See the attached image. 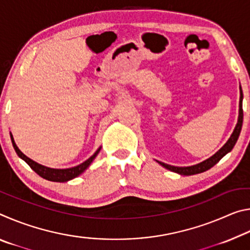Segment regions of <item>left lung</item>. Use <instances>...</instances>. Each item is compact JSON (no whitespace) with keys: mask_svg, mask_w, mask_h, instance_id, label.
I'll use <instances>...</instances> for the list:
<instances>
[{"mask_svg":"<svg viewBox=\"0 0 250 250\" xmlns=\"http://www.w3.org/2000/svg\"><path fill=\"white\" fill-rule=\"evenodd\" d=\"M240 89V99H239V116H238V122L235 126V130L232 134L230 135V138L228 139V141L225 143L221 150L217 151L213 156H210L209 159L205 160L204 162L198 163L196 166L193 167H173V166H168V164L159 162L161 166L164 167L167 170H171L175 173H179L181 175H193V174H198V173L205 172L207 170H209L211 167H214L215 164L219 162L224 155H226L228 152H230L232 150V147L236 145L237 140H238V137L240 134V131H242V126H243V118H244V112H243V90L242 88L239 87Z\"/></svg>","mask_w":250,"mask_h":250,"instance_id":"8db88e82","label":"left lung"}]
</instances>
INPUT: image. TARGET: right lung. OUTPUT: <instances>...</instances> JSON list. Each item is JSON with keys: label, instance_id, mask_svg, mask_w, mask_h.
I'll use <instances>...</instances> for the list:
<instances>
[{"label": "right lung", "instance_id": "1", "mask_svg": "<svg viewBox=\"0 0 250 250\" xmlns=\"http://www.w3.org/2000/svg\"><path fill=\"white\" fill-rule=\"evenodd\" d=\"M11 140H12V143H13V146H14V150L16 153H18V155L21 159H23L25 162H26L28 166L31 167L33 171H35L37 174L43 177V179H46L48 181H53V182H67L71 179H74V177H76V176H78L79 174H82V173L90 166V163L94 161L96 155L98 154L100 151V149L97 150L94 155H91L87 161H84L83 163L79 164V166H77V167H74L70 168H50V167H46L44 166H41V164L36 163L35 161L31 160L29 158H27L26 155L23 154L22 152L20 151L19 147L16 146L14 139H13V135L12 134H11Z\"/></svg>", "mask_w": 250, "mask_h": 250}]
</instances>
